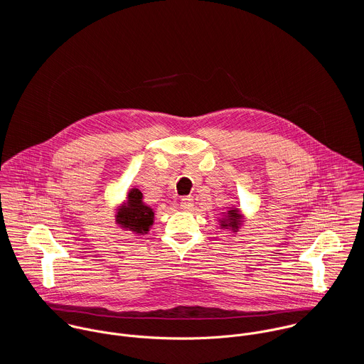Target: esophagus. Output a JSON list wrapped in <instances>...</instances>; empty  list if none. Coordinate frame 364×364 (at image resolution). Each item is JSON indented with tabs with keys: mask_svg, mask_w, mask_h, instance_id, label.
I'll return each instance as SVG.
<instances>
[{
	"mask_svg": "<svg viewBox=\"0 0 364 364\" xmlns=\"http://www.w3.org/2000/svg\"><path fill=\"white\" fill-rule=\"evenodd\" d=\"M195 206V203H193V199L192 198H182L181 199V208H183L185 211H191L192 208Z\"/></svg>",
	"mask_w": 364,
	"mask_h": 364,
	"instance_id": "esophagus-1",
	"label": "esophagus"
}]
</instances>
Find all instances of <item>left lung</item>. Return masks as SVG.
Wrapping results in <instances>:
<instances>
[{"instance_id":"obj_1","label":"left lung","mask_w":364,"mask_h":364,"mask_svg":"<svg viewBox=\"0 0 364 364\" xmlns=\"http://www.w3.org/2000/svg\"><path fill=\"white\" fill-rule=\"evenodd\" d=\"M241 214H240V211L237 210V208H232V210H228L227 211V217L225 218H223L221 220V227L223 228H232L234 231L235 230H238V227H240V221H241Z\"/></svg>"}]
</instances>
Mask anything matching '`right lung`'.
<instances>
[{
  "label": "right lung",
  "instance_id": "right-lung-1",
  "mask_svg": "<svg viewBox=\"0 0 364 364\" xmlns=\"http://www.w3.org/2000/svg\"><path fill=\"white\" fill-rule=\"evenodd\" d=\"M116 223L137 234H147L154 223L153 208L143 203V195L139 189H132L127 202L116 214Z\"/></svg>",
  "mask_w": 364,
  "mask_h": 364
}]
</instances>
